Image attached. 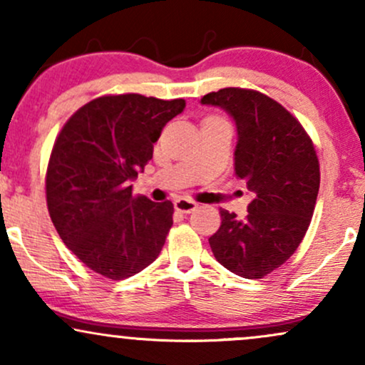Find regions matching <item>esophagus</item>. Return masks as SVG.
I'll return each instance as SVG.
<instances>
[{
  "label": "esophagus",
  "mask_w": 365,
  "mask_h": 365,
  "mask_svg": "<svg viewBox=\"0 0 365 365\" xmlns=\"http://www.w3.org/2000/svg\"><path fill=\"white\" fill-rule=\"evenodd\" d=\"M173 204H175V209H177V211L185 212V215H188V212H192L197 207V204L194 202V200L185 199V197H178V199L175 200Z\"/></svg>",
  "instance_id": "1"
}]
</instances>
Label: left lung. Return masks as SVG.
Instances as JSON below:
<instances>
[{
    "label": "left lung",
    "instance_id": "8db88e82",
    "mask_svg": "<svg viewBox=\"0 0 365 365\" xmlns=\"http://www.w3.org/2000/svg\"><path fill=\"white\" fill-rule=\"evenodd\" d=\"M200 104L235 121V173L254 195L244 220L220 209L221 226L209 245L228 271L262 278L290 259L311 225L321 180L316 149L299 120L257 91L226 87Z\"/></svg>",
    "mask_w": 365,
    "mask_h": 365
}]
</instances>
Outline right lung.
Instances as JSON below:
<instances>
[{"mask_svg":"<svg viewBox=\"0 0 365 365\" xmlns=\"http://www.w3.org/2000/svg\"><path fill=\"white\" fill-rule=\"evenodd\" d=\"M183 99L103 96L82 106L56 137L46 173L51 221L96 273L123 279L156 261L173 225V204L133 197L130 183Z\"/></svg>","mask_w":365,"mask_h":365,"instance_id":"1","label":"right lung"}]
</instances>
